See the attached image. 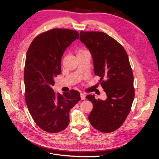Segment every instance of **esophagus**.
I'll list each match as a JSON object with an SVG mask.
<instances>
[{
	"label": "esophagus",
	"instance_id": "1",
	"mask_svg": "<svg viewBox=\"0 0 159 159\" xmlns=\"http://www.w3.org/2000/svg\"><path fill=\"white\" fill-rule=\"evenodd\" d=\"M80 97L82 100H85L86 98V95L83 93H80Z\"/></svg>",
	"mask_w": 159,
	"mask_h": 159
}]
</instances>
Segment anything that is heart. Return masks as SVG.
<instances>
[{
	"instance_id": "1",
	"label": "heart",
	"mask_w": 159,
	"mask_h": 159,
	"mask_svg": "<svg viewBox=\"0 0 159 159\" xmlns=\"http://www.w3.org/2000/svg\"><path fill=\"white\" fill-rule=\"evenodd\" d=\"M85 52L84 50H82V49H81V50H80V51L79 52V53H82V52Z\"/></svg>"
}]
</instances>
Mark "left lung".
Instances as JSON below:
<instances>
[{
  "label": "left lung",
  "instance_id": "8db88e82",
  "mask_svg": "<svg viewBox=\"0 0 159 159\" xmlns=\"http://www.w3.org/2000/svg\"><path fill=\"white\" fill-rule=\"evenodd\" d=\"M80 40L92 55L94 73L105 91V101L94 95L86 98L93 107L88 119L92 126L103 133L119 129L130 112L135 97L133 74L128 54L115 39L100 31L80 33Z\"/></svg>",
  "mask_w": 159,
  "mask_h": 159
}]
</instances>
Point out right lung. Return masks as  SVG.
I'll use <instances>...</instances> for the list:
<instances>
[{"instance_id": "right-lung-1", "label": "right lung", "mask_w": 159, "mask_h": 159, "mask_svg": "<svg viewBox=\"0 0 159 159\" xmlns=\"http://www.w3.org/2000/svg\"><path fill=\"white\" fill-rule=\"evenodd\" d=\"M76 39H79L77 31L53 29L33 39L26 53L25 101L33 120L48 133H58L67 128L70 111L81 99L78 91L55 95L52 89L54 78L61 73L62 56Z\"/></svg>"}]
</instances>
